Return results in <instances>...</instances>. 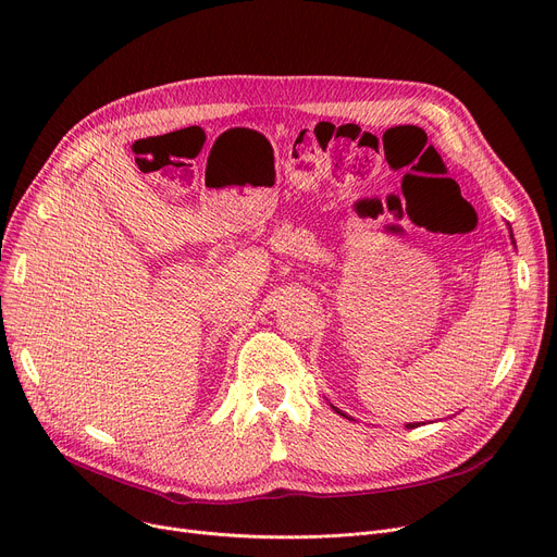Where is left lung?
I'll return each mask as SVG.
<instances>
[{
    "mask_svg": "<svg viewBox=\"0 0 557 557\" xmlns=\"http://www.w3.org/2000/svg\"><path fill=\"white\" fill-rule=\"evenodd\" d=\"M510 239H512V244H515V237H512V230H510ZM332 408H334V411H336L338 416H343V418H347V420H355V418H349V416H345V413L341 411V408H336L334 404H332ZM416 426H420V422H418V424H416V422H413V424H406V429H416Z\"/></svg>",
    "mask_w": 557,
    "mask_h": 557,
    "instance_id": "1",
    "label": "left lung"
}]
</instances>
